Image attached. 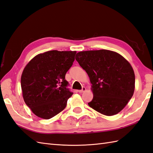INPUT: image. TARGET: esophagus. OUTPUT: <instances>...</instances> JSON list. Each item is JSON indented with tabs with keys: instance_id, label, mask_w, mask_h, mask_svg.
Masks as SVG:
<instances>
[{
	"instance_id": "34e87169",
	"label": "esophagus",
	"mask_w": 153,
	"mask_h": 153,
	"mask_svg": "<svg viewBox=\"0 0 153 153\" xmlns=\"http://www.w3.org/2000/svg\"><path fill=\"white\" fill-rule=\"evenodd\" d=\"M86 91V88L85 87H82V90H79V93H82V92H84V91Z\"/></svg>"
}]
</instances>
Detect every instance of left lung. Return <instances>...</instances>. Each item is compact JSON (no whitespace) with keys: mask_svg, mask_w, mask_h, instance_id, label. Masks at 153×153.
I'll use <instances>...</instances> for the list:
<instances>
[{"mask_svg":"<svg viewBox=\"0 0 153 153\" xmlns=\"http://www.w3.org/2000/svg\"><path fill=\"white\" fill-rule=\"evenodd\" d=\"M75 59L91 84L94 97L89 106L106 116L123 110L135 90V74L130 63L120 54L107 50L79 52Z\"/></svg>","mask_w":153,"mask_h":153,"instance_id":"8db88e82","label":"left lung"}]
</instances>
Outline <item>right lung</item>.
Returning a JSON list of instances; mask_svg holds the SVG:
<instances>
[{
    "mask_svg": "<svg viewBox=\"0 0 153 153\" xmlns=\"http://www.w3.org/2000/svg\"><path fill=\"white\" fill-rule=\"evenodd\" d=\"M76 53L48 51L34 57L25 67L21 76L23 97L36 116L50 119L66 107L73 93L67 88L65 77Z\"/></svg>",
    "mask_w": 153,
    "mask_h": 153,
    "instance_id": "right-lung-1",
    "label": "right lung"
}]
</instances>
